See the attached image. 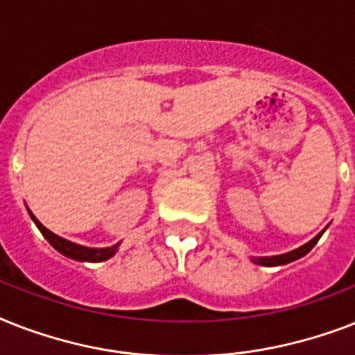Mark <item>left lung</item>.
Returning <instances> with one entry per match:
<instances>
[{
	"label": "left lung",
	"instance_id": "8db88e82",
	"mask_svg": "<svg viewBox=\"0 0 355 355\" xmlns=\"http://www.w3.org/2000/svg\"><path fill=\"white\" fill-rule=\"evenodd\" d=\"M324 230L317 234V236H315L311 241H308L306 245H302V247L295 248V250H289V252H286V254H278V256H261V258H250V261L256 265H265V267H278V265L291 263V261H295V259L306 256V254H308L309 250L315 247V245H317V241H319L320 236L324 234Z\"/></svg>",
	"mask_w": 355,
	"mask_h": 355
}]
</instances>
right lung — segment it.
Instances as JSON below:
<instances>
[{"label":"right lung","mask_w":355,"mask_h":355,"mask_svg":"<svg viewBox=\"0 0 355 355\" xmlns=\"http://www.w3.org/2000/svg\"><path fill=\"white\" fill-rule=\"evenodd\" d=\"M29 216L33 219L38 230L42 232V236L46 237L49 245H51L55 250H58L60 254H64L66 258H71L75 261H92V263H97V261H107L114 256V254L118 252V248L121 243H116L112 247H105V248H92V247H85V245H77L73 241H68V239H64V237L57 236V234H53L51 230H47L44 225H42L35 216H33V211L29 210Z\"/></svg>","instance_id":"1"}]
</instances>
